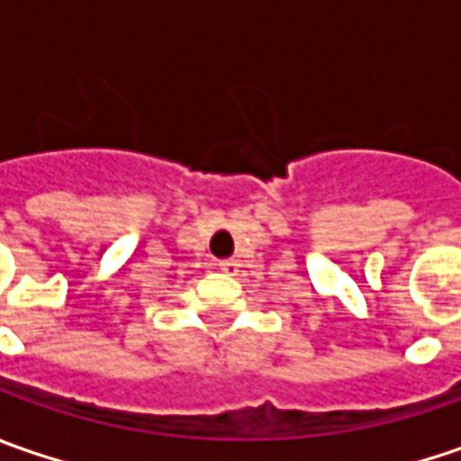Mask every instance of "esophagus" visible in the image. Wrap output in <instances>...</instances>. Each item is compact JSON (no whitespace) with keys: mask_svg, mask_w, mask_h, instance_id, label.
I'll return each instance as SVG.
<instances>
[{"mask_svg":"<svg viewBox=\"0 0 461 461\" xmlns=\"http://www.w3.org/2000/svg\"><path fill=\"white\" fill-rule=\"evenodd\" d=\"M218 269L225 272V275H236V272H239V261H236V258H221V261H218Z\"/></svg>","mask_w":461,"mask_h":461,"instance_id":"1","label":"esophagus"}]
</instances>
